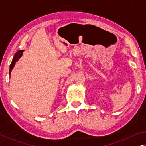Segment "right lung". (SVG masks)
<instances>
[{
  "instance_id": "1",
  "label": "right lung",
  "mask_w": 146,
  "mask_h": 146,
  "mask_svg": "<svg viewBox=\"0 0 146 146\" xmlns=\"http://www.w3.org/2000/svg\"><path fill=\"white\" fill-rule=\"evenodd\" d=\"M23 50H19L17 51V52L16 53L14 57L13 58V60H12L11 63L10 64V68H9V73H11V70H13V68L14 67V66L15 65V63L16 62H17L19 60V59L20 58V57L23 55Z\"/></svg>"
}]
</instances>
